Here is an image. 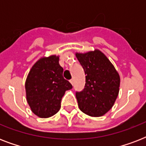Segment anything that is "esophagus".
I'll use <instances>...</instances> for the list:
<instances>
[{
	"instance_id": "esophagus-1",
	"label": "esophagus",
	"mask_w": 146,
	"mask_h": 146,
	"mask_svg": "<svg viewBox=\"0 0 146 146\" xmlns=\"http://www.w3.org/2000/svg\"><path fill=\"white\" fill-rule=\"evenodd\" d=\"M70 83H71V84H72V85H73V84H74V81H73V79H72V80H70Z\"/></svg>"
}]
</instances>
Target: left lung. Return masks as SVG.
I'll return each mask as SVG.
<instances>
[{"label": "left lung", "instance_id": "left-lung-1", "mask_svg": "<svg viewBox=\"0 0 146 146\" xmlns=\"http://www.w3.org/2000/svg\"><path fill=\"white\" fill-rule=\"evenodd\" d=\"M76 56L86 74V84L76 97L81 111L91 117L104 115L113 107L119 93L120 76L100 50Z\"/></svg>", "mask_w": 146, "mask_h": 146}]
</instances>
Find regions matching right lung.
Returning <instances> with one entry per match:
<instances>
[{
	"mask_svg": "<svg viewBox=\"0 0 146 146\" xmlns=\"http://www.w3.org/2000/svg\"><path fill=\"white\" fill-rule=\"evenodd\" d=\"M63 72L59 57L55 55L41 58L29 71L26 81V98L38 117L47 118L57 113L65 92L73 88Z\"/></svg>",
	"mask_w": 146,
	"mask_h": 146,
	"instance_id": "add662e5",
	"label": "right lung"
}]
</instances>
